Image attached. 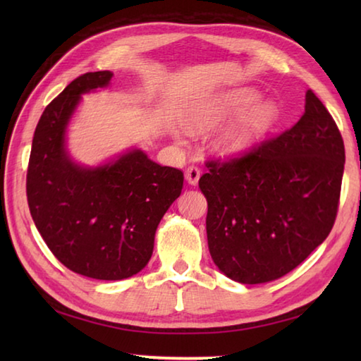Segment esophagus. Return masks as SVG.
Returning <instances> with one entry per match:
<instances>
[{"label":"esophagus","mask_w":361,"mask_h":361,"mask_svg":"<svg viewBox=\"0 0 361 361\" xmlns=\"http://www.w3.org/2000/svg\"><path fill=\"white\" fill-rule=\"evenodd\" d=\"M200 175H202L200 169H198L197 166H189L185 172V178L190 186H197L198 180H200Z\"/></svg>","instance_id":"1"}]
</instances>
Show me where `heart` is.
Segmentation results:
<instances>
[{
	"mask_svg": "<svg viewBox=\"0 0 361 361\" xmlns=\"http://www.w3.org/2000/svg\"><path fill=\"white\" fill-rule=\"evenodd\" d=\"M257 99L259 93L252 88L212 94L192 106L186 126L190 132L202 133L237 114L217 136L216 150L224 157L242 155L262 142L279 119L278 105L271 101L256 103Z\"/></svg>",
	"mask_w": 361,
	"mask_h": 361,
	"instance_id": "obj_1",
	"label": "heart"
}]
</instances>
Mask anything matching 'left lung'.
<instances>
[{"label": "left lung", "instance_id": "obj_1", "mask_svg": "<svg viewBox=\"0 0 361 361\" xmlns=\"http://www.w3.org/2000/svg\"><path fill=\"white\" fill-rule=\"evenodd\" d=\"M198 186L208 202L214 264L229 279L264 283L290 273L335 224L344 171L338 127L312 90L287 132L228 163H208Z\"/></svg>", "mask_w": 361, "mask_h": 361}]
</instances>
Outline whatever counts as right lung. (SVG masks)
<instances>
[{"label":"right lung","mask_w":361,"mask_h":361,"mask_svg":"<svg viewBox=\"0 0 361 361\" xmlns=\"http://www.w3.org/2000/svg\"><path fill=\"white\" fill-rule=\"evenodd\" d=\"M111 78V71L83 74L46 106L26 178L30 216L52 255L101 281L127 279L147 265L157 228L185 180L136 147L93 167L71 158L66 130L82 94L106 88Z\"/></svg>","instance_id":"right-lung-1"}]
</instances>
